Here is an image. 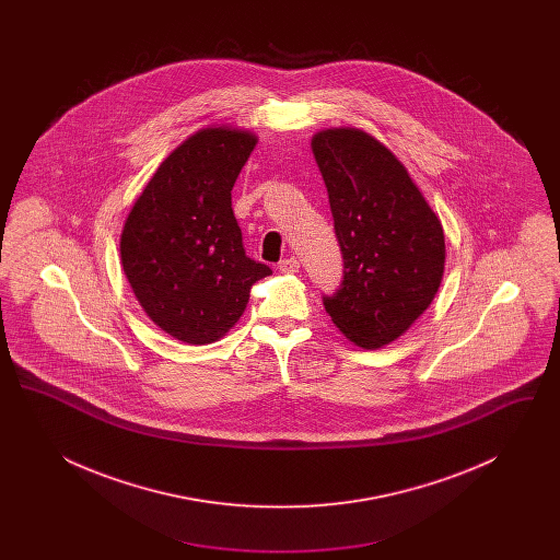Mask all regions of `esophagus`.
Listing matches in <instances>:
<instances>
[{"mask_svg":"<svg viewBox=\"0 0 560 560\" xmlns=\"http://www.w3.org/2000/svg\"><path fill=\"white\" fill-rule=\"evenodd\" d=\"M279 270H281V272H288V275H293V272L300 270V260H298V258H285V260L279 262Z\"/></svg>","mask_w":560,"mask_h":560,"instance_id":"1","label":"esophagus"}]
</instances>
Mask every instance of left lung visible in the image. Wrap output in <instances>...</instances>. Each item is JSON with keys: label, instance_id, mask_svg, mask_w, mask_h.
I'll return each mask as SVG.
<instances>
[{"label": "left lung", "instance_id": "obj_1", "mask_svg": "<svg viewBox=\"0 0 560 560\" xmlns=\"http://www.w3.org/2000/svg\"><path fill=\"white\" fill-rule=\"evenodd\" d=\"M325 180L345 281L323 306L357 347H386L424 315L445 272L439 215L399 158L359 128L313 136Z\"/></svg>", "mask_w": 560, "mask_h": 560}]
</instances>
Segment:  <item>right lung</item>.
Masks as SVG:
<instances>
[{
  "label": "right lung",
  "instance_id": "1",
  "mask_svg": "<svg viewBox=\"0 0 560 560\" xmlns=\"http://www.w3.org/2000/svg\"><path fill=\"white\" fill-rule=\"evenodd\" d=\"M258 136L231 126L190 133L142 188L119 254L136 300L172 338L218 342L241 319L249 290L270 275L245 256L231 190Z\"/></svg>",
  "mask_w": 560,
  "mask_h": 560
}]
</instances>
